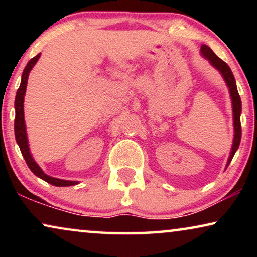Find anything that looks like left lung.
<instances>
[{"instance_id": "obj_1", "label": "left lung", "mask_w": 257, "mask_h": 257, "mask_svg": "<svg viewBox=\"0 0 257 257\" xmlns=\"http://www.w3.org/2000/svg\"><path fill=\"white\" fill-rule=\"evenodd\" d=\"M200 52H201V56L203 58L208 59L210 65L214 66L217 71L221 73V76L223 77L224 82H226L228 89H229V94L231 99V107H233V120H234V139H233V145H231L230 154L229 158H228L226 168L228 165L230 164L231 159H233L235 152H236L238 146H240L241 142V111H242V104H241V98L240 94L237 92L236 87V82H235L234 75L231 72L229 66L227 65V63H224L222 59L217 57V56L214 54L212 49H210L208 45L202 44L201 49H200Z\"/></svg>"}]
</instances>
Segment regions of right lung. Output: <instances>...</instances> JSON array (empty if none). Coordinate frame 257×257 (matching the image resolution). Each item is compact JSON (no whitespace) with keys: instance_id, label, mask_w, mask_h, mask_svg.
Returning a JSON list of instances; mask_svg holds the SVG:
<instances>
[{"instance_id":"right-lung-1","label":"right lung","mask_w":257,"mask_h":257,"mask_svg":"<svg viewBox=\"0 0 257 257\" xmlns=\"http://www.w3.org/2000/svg\"><path fill=\"white\" fill-rule=\"evenodd\" d=\"M41 54L35 56L34 58H31L26 68L23 70L22 78H21V85L16 92L15 97V124H14V128H15V138L17 145L20 146L21 153L26 160L28 167L30 168V171L36 175V177L41 178L42 180L47 181L48 184H51L57 187H66V186H75L78 184V181H71V180H63V179L54 178L50 175L45 174L43 170L38 166V164L34 160L33 156L30 153L29 149V143H28V136H27V128H26V121H24V96H26V90H27V84H28V77L31 69L34 68L36 64L38 58H40Z\"/></svg>"}]
</instances>
